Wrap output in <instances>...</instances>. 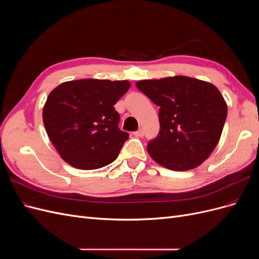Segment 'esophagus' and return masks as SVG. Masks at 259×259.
<instances>
[{"mask_svg": "<svg viewBox=\"0 0 259 259\" xmlns=\"http://www.w3.org/2000/svg\"><path fill=\"white\" fill-rule=\"evenodd\" d=\"M134 135L137 136V137H143L144 136V131L143 130H139V131L134 133Z\"/></svg>", "mask_w": 259, "mask_h": 259, "instance_id": "1", "label": "esophagus"}]
</instances>
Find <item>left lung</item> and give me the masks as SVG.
Listing matches in <instances>:
<instances>
[{"instance_id": "1", "label": "left lung", "mask_w": 259, "mask_h": 259, "mask_svg": "<svg viewBox=\"0 0 259 259\" xmlns=\"http://www.w3.org/2000/svg\"><path fill=\"white\" fill-rule=\"evenodd\" d=\"M136 86L160 107L159 136L147 147L152 160L178 171L201 165L223 133L228 107L221 92L185 75L143 80Z\"/></svg>"}]
</instances>
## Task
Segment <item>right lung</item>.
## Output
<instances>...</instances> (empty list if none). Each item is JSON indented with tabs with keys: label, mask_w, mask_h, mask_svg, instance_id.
<instances>
[{
	"label": "right lung",
	"mask_w": 259,
	"mask_h": 259,
	"mask_svg": "<svg viewBox=\"0 0 259 259\" xmlns=\"http://www.w3.org/2000/svg\"><path fill=\"white\" fill-rule=\"evenodd\" d=\"M126 80L83 79L59 84L43 107L46 133L61 159L79 169L113 162L128 134L119 130L114 105L130 89Z\"/></svg>",
	"instance_id": "obj_1"
}]
</instances>
